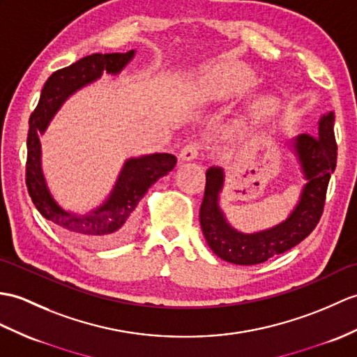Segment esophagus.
I'll return each mask as SVG.
<instances>
[{
	"label": "esophagus",
	"mask_w": 357,
	"mask_h": 357,
	"mask_svg": "<svg viewBox=\"0 0 357 357\" xmlns=\"http://www.w3.org/2000/svg\"><path fill=\"white\" fill-rule=\"evenodd\" d=\"M199 153H201V144L196 143V141H192V143H188L182 147V151L179 153V160L181 161H192V160L197 158Z\"/></svg>",
	"instance_id": "1"
}]
</instances>
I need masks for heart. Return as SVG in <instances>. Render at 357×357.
<instances>
[{"mask_svg":"<svg viewBox=\"0 0 357 357\" xmlns=\"http://www.w3.org/2000/svg\"><path fill=\"white\" fill-rule=\"evenodd\" d=\"M227 74L223 70H218V71H208L205 73L202 76V80L201 84L202 86L208 88L211 91H214V93H222V91H227L228 89V85H227Z\"/></svg>","mask_w":357,"mask_h":357,"instance_id":"1","label":"heart"}]
</instances>
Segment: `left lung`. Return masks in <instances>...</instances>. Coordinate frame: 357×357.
<instances>
[{
    "instance_id": "left-lung-1",
    "label": "left lung",
    "mask_w": 357,
    "mask_h": 357,
    "mask_svg": "<svg viewBox=\"0 0 357 357\" xmlns=\"http://www.w3.org/2000/svg\"><path fill=\"white\" fill-rule=\"evenodd\" d=\"M333 128L335 114L327 112L318 120L317 134H301L287 143L300 162L305 184L291 214L272 228L248 234L231 227L220 210L225 173L219 165L206 170L199 220L206 243L214 254L228 263L250 266L289 251L312 233L321 219L328 181L336 169L337 146Z\"/></svg>"
}]
</instances>
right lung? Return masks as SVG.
Wrapping results in <instances>:
<instances>
[{
  "label": "right lung",
  "mask_w": 357,
  "mask_h": 357,
  "mask_svg": "<svg viewBox=\"0 0 357 357\" xmlns=\"http://www.w3.org/2000/svg\"><path fill=\"white\" fill-rule=\"evenodd\" d=\"M134 56L135 50L128 53H96L53 73L45 82L36 109L30 115L26 182L31 201L38 211L66 236L89 246H112L121 243L132 234L138 202L156 181L173 170L176 156L172 153H151L126 160L103 204L80 214L62 208L50 192L43 172V149L39 135L47 130L50 121L66 98L100 79L105 71L106 74L121 73Z\"/></svg>",
  "instance_id": "obj_1"
}]
</instances>
